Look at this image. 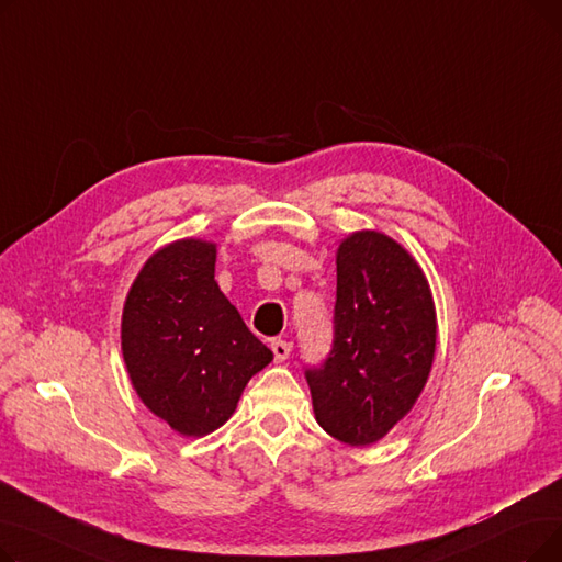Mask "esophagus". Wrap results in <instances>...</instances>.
I'll use <instances>...</instances> for the list:
<instances>
[{
	"mask_svg": "<svg viewBox=\"0 0 562 562\" xmlns=\"http://www.w3.org/2000/svg\"><path fill=\"white\" fill-rule=\"evenodd\" d=\"M271 350H273V356H276L278 362H284V360H289V356H291V341L273 339V341H271Z\"/></svg>",
	"mask_w": 562,
	"mask_h": 562,
	"instance_id": "34e87169",
	"label": "esophagus"
}]
</instances>
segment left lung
Wrapping results in <instances>:
<instances>
[{
	"label": "left lung",
	"mask_w": 562,
	"mask_h": 562,
	"mask_svg": "<svg viewBox=\"0 0 562 562\" xmlns=\"http://www.w3.org/2000/svg\"><path fill=\"white\" fill-rule=\"evenodd\" d=\"M335 337L305 369L318 426L350 447L385 437L417 403L435 356L430 286L412 255L375 229L337 250Z\"/></svg>",
	"instance_id": "left-lung-1"
}]
</instances>
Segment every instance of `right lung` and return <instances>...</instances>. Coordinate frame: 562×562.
Wrapping results in <instances>:
<instances>
[{
    "instance_id": "add662e5",
    "label": "right lung",
    "mask_w": 562,
    "mask_h": 562,
    "mask_svg": "<svg viewBox=\"0 0 562 562\" xmlns=\"http://www.w3.org/2000/svg\"><path fill=\"white\" fill-rule=\"evenodd\" d=\"M216 246L168 244L145 261L123 307V358L138 398L184 437L221 428L248 380L273 360L214 280Z\"/></svg>"
}]
</instances>
